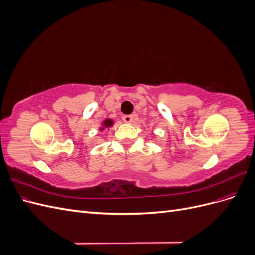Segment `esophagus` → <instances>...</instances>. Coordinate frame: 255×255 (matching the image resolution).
Returning <instances> with one entry per match:
<instances>
[{
	"mask_svg": "<svg viewBox=\"0 0 255 255\" xmlns=\"http://www.w3.org/2000/svg\"><path fill=\"white\" fill-rule=\"evenodd\" d=\"M133 116L132 115H125V116H123V117H122V120L123 121H125L126 123H130V122H132L133 121Z\"/></svg>",
	"mask_w": 255,
	"mask_h": 255,
	"instance_id": "esophagus-1",
	"label": "esophagus"
}]
</instances>
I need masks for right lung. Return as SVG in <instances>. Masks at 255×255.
<instances>
[{
	"label": "right lung",
	"instance_id": "1",
	"mask_svg": "<svg viewBox=\"0 0 255 255\" xmlns=\"http://www.w3.org/2000/svg\"><path fill=\"white\" fill-rule=\"evenodd\" d=\"M113 126V121L111 119H106L104 121V128H110ZM104 128H102L101 129H104Z\"/></svg>",
	"mask_w": 255,
	"mask_h": 255
}]
</instances>
